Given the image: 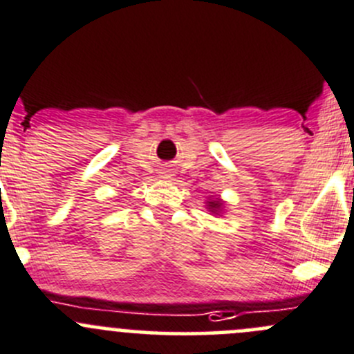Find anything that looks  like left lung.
I'll return each mask as SVG.
<instances>
[{
  "mask_svg": "<svg viewBox=\"0 0 354 354\" xmlns=\"http://www.w3.org/2000/svg\"><path fill=\"white\" fill-rule=\"evenodd\" d=\"M209 209L212 210V212H217V210L221 209V202H219V200H212V202H209Z\"/></svg>",
  "mask_w": 354,
  "mask_h": 354,
  "instance_id": "1",
  "label": "left lung"
}]
</instances>
